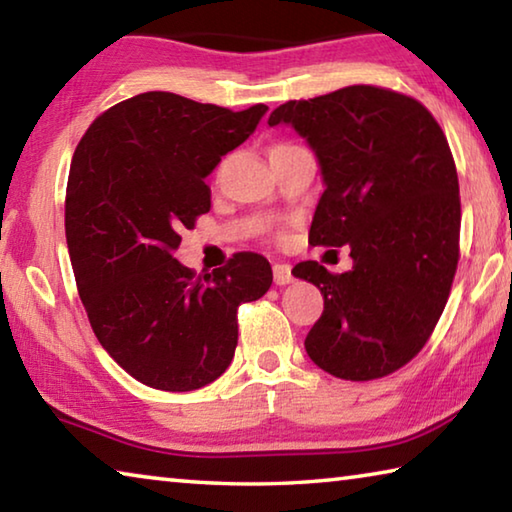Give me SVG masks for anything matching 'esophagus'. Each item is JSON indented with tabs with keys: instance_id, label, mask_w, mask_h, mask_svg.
<instances>
[{
	"instance_id": "1",
	"label": "esophagus",
	"mask_w": 512,
	"mask_h": 512,
	"mask_svg": "<svg viewBox=\"0 0 512 512\" xmlns=\"http://www.w3.org/2000/svg\"><path fill=\"white\" fill-rule=\"evenodd\" d=\"M273 280H275V284H289L293 280L291 266L289 264H282V262L273 264Z\"/></svg>"
}]
</instances>
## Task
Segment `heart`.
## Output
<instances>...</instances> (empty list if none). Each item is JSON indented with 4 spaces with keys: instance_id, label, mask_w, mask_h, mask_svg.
<instances>
[{
    "instance_id": "heart-1",
    "label": "heart",
    "mask_w": 512,
    "mask_h": 512,
    "mask_svg": "<svg viewBox=\"0 0 512 512\" xmlns=\"http://www.w3.org/2000/svg\"><path fill=\"white\" fill-rule=\"evenodd\" d=\"M277 146H291V144H277ZM277 146H273V149H277Z\"/></svg>"
}]
</instances>
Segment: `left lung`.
I'll list each match as a JSON object with an SVG mask.
<instances>
[{"mask_svg": "<svg viewBox=\"0 0 512 512\" xmlns=\"http://www.w3.org/2000/svg\"><path fill=\"white\" fill-rule=\"evenodd\" d=\"M291 124L323 171L309 244H350L352 271L300 262L323 314L305 348L329 375L370 381L418 354L447 305L461 257L454 155L431 112L409 94L350 85L287 101L268 126Z\"/></svg>", "mask_w": 512, "mask_h": 512, "instance_id": "left-lung-1", "label": "left lung"}]
</instances>
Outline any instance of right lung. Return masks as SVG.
I'll return each mask as SVG.
<instances>
[{"instance_id":"right-lung-1","label":"right lung","mask_w":512,"mask_h":512,"mask_svg":"<svg viewBox=\"0 0 512 512\" xmlns=\"http://www.w3.org/2000/svg\"><path fill=\"white\" fill-rule=\"evenodd\" d=\"M266 110L144 92L101 112L74 151L65 237L79 296L103 350L158 391L221 377L235 357L239 305L273 282L257 253L232 255L205 277L173 257L180 230L210 212L205 176Z\"/></svg>"}]
</instances>
